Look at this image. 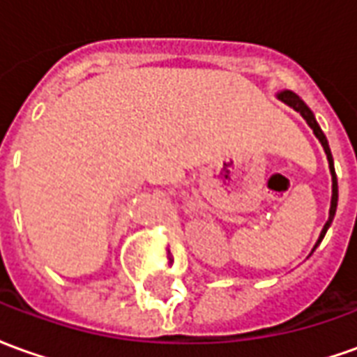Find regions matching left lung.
Segmentation results:
<instances>
[{"mask_svg":"<svg viewBox=\"0 0 357 357\" xmlns=\"http://www.w3.org/2000/svg\"><path fill=\"white\" fill-rule=\"evenodd\" d=\"M279 99L283 102H287L289 107H292V109L296 110V112H300L302 114V118L306 120L307 126L314 130L315 137L321 141L323 149H325V155H327V160H329V168H331V176H333V199H331V210H329V220H327V224H325V227H323L321 235H319V239H317V243H315V247L321 243V239L325 237V233H327V229H329L331 222H333V218H335V212H337V202H338V183H337V174H335V166H333V155H331V149H329V143H327V137H325V133L321 132V128H319V124L315 122L314 118V112L307 109V105L302 99H300L298 95L292 93V91H281L279 93ZM314 247V250H315Z\"/></svg>","mask_w":357,"mask_h":357,"instance_id":"8db88e82","label":"left lung"}]
</instances>
